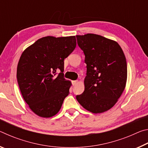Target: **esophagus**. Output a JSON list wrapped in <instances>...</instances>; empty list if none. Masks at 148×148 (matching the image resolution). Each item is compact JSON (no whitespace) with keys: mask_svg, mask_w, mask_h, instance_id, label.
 <instances>
[{"mask_svg":"<svg viewBox=\"0 0 148 148\" xmlns=\"http://www.w3.org/2000/svg\"><path fill=\"white\" fill-rule=\"evenodd\" d=\"M77 83H78V81H77V80H74V81H72V85H73V86H76Z\"/></svg>","mask_w":148,"mask_h":148,"instance_id":"obj_1","label":"esophagus"}]
</instances>
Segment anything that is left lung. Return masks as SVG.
Listing matches in <instances>:
<instances>
[{"label":"left lung","mask_w":148,"mask_h":148,"mask_svg":"<svg viewBox=\"0 0 148 148\" xmlns=\"http://www.w3.org/2000/svg\"><path fill=\"white\" fill-rule=\"evenodd\" d=\"M87 64L83 93L77 102L85 109L100 114L111 109L126 86L127 61L119 44L95 34L76 35Z\"/></svg>","instance_id":"left-lung-1"}]
</instances>
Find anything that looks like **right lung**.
<instances>
[{"label":"right lung","instance_id":"add662e5","mask_svg":"<svg viewBox=\"0 0 148 148\" xmlns=\"http://www.w3.org/2000/svg\"><path fill=\"white\" fill-rule=\"evenodd\" d=\"M76 46L75 36H48L22 53L17 68V83L24 101L37 116L48 118L61 108L72 86L63 77L64 59ZM58 69L61 72L56 76Z\"/></svg>","mask_w":148,"mask_h":148}]
</instances>
